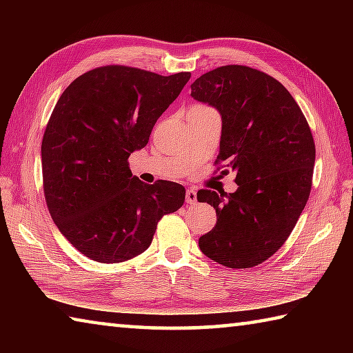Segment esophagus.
I'll list each match as a JSON object with an SVG mask.
<instances>
[{"mask_svg": "<svg viewBox=\"0 0 353 353\" xmlns=\"http://www.w3.org/2000/svg\"><path fill=\"white\" fill-rule=\"evenodd\" d=\"M185 201H187V204H196V201H198V193L193 188L187 190V194H185Z\"/></svg>", "mask_w": 353, "mask_h": 353, "instance_id": "obj_1", "label": "esophagus"}]
</instances>
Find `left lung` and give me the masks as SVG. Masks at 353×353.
<instances>
[{
  "instance_id": "8db88e82",
  "label": "left lung",
  "mask_w": 353,
  "mask_h": 353,
  "mask_svg": "<svg viewBox=\"0 0 353 353\" xmlns=\"http://www.w3.org/2000/svg\"><path fill=\"white\" fill-rule=\"evenodd\" d=\"M191 97L219 112L218 162L236 172L235 193L199 190L216 210V225L199 238L208 259L252 268L282 248L305 207L316 149L305 117L274 77L225 65L191 83Z\"/></svg>"
}]
</instances>
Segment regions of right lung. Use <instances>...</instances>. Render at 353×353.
<instances>
[{
    "instance_id": "obj_1",
    "label": "right lung",
    "mask_w": 353,
    "mask_h": 353,
    "mask_svg": "<svg viewBox=\"0 0 353 353\" xmlns=\"http://www.w3.org/2000/svg\"><path fill=\"white\" fill-rule=\"evenodd\" d=\"M190 77L107 65L77 77L59 98L41 141L45 199L61 234L88 259L140 255L163 214L183 205L181 183L141 182L128 159L148 145Z\"/></svg>"
}]
</instances>
